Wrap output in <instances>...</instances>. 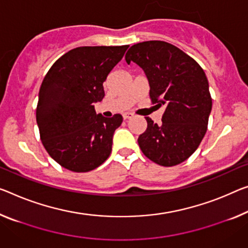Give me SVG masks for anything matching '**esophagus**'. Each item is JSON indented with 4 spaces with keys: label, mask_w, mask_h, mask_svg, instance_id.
Returning a JSON list of instances; mask_svg holds the SVG:
<instances>
[{
    "label": "esophagus",
    "mask_w": 248,
    "mask_h": 248,
    "mask_svg": "<svg viewBox=\"0 0 248 248\" xmlns=\"http://www.w3.org/2000/svg\"><path fill=\"white\" fill-rule=\"evenodd\" d=\"M132 117H134V114H132V113H125L123 115L124 120H129V119H132Z\"/></svg>",
    "instance_id": "1"
}]
</instances>
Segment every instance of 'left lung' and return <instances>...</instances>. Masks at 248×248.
Here are the masks:
<instances>
[{
	"label": "left lung",
	"mask_w": 248,
	"mask_h": 248,
	"mask_svg": "<svg viewBox=\"0 0 248 248\" xmlns=\"http://www.w3.org/2000/svg\"><path fill=\"white\" fill-rule=\"evenodd\" d=\"M125 60L144 71L152 102L165 106L161 124L145 117L147 128L137 140L140 150L162 166L186 161L203 140L212 111L203 68L182 49L163 41L133 45Z\"/></svg>",
	"instance_id": "8db88e82"
}]
</instances>
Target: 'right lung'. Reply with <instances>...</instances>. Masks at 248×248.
Returning a JSON list of instances; mask_svg holds the SVG:
<instances>
[{
	"instance_id": "add662e5",
	"label": "right lung",
	"mask_w": 248,
	"mask_h": 248,
	"mask_svg": "<svg viewBox=\"0 0 248 248\" xmlns=\"http://www.w3.org/2000/svg\"><path fill=\"white\" fill-rule=\"evenodd\" d=\"M128 45L81 46L68 51L42 82L36 122L49 156L72 172H89L111 154L113 135L123 117L96 114L104 97L103 83Z\"/></svg>"
}]
</instances>
